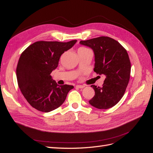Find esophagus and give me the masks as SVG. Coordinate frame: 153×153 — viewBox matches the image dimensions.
I'll list each match as a JSON object with an SVG mask.
<instances>
[{
	"label": "esophagus",
	"mask_w": 153,
	"mask_h": 153,
	"mask_svg": "<svg viewBox=\"0 0 153 153\" xmlns=\"http://www.w3.org/2000/svg\"><path fill=\"white\" fill-rule=\"evenodd\" d=\"M76 87H78V88H80V89H82V88L85 87V86H84V85H76Z\"/></svg>",
	"instance_id": "1"
}]
</instances>
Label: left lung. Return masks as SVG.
I'll list each match as a JSON object with an SVG mask.
<instances>
[{
  "instance_id": "1",
  "label": "left lung",
  "mask_w": 153,
  "mask_h": 153,
  "mask_svg": "<svg viewBox=\"0 0 153 153\" xmlns=\"http://www.w3.org/2000/svg\"><path fill=\"white\" fill-rule=\"evenodd\" d=\"M80 43L93 50L94 71L106 76L102 87L91 85L95 95L89 103L98 109L112 107L123 98L130 77L131 63L127 51L109 37L80 41Z\"/></svg>"
}]
</instances>
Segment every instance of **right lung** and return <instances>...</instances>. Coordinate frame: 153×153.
Wrapping results in <instances>:
<instances>
[{
	"label": "right lung",
	"mask_w": 153,
	"mask_h": 153,
	"mask_svg": "<svg viewBox=\"0 0 153 153\" xmlns=\"http://www.w3.org/2000/svg\"><path fill=\"white\" fill-rule=\"evenodd\" d=\"M76 41H37L21 54L16 68L18 84L32 107L49 112L64 102L68 92L74 87L59 85L50 74L58 66L61 55Z\"/></svg>",
	"instance_id": "1"
}]
</instances>
